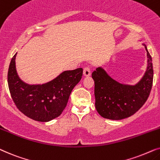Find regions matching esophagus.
Segmentation results:
<instances>
[{"instance_id":"1","label":"esophagus","mask_w":160,"mask_h":160,"mask_svg":"<svg viewBox=\"0 0 160 160\" xmlns=\"http://www.w3.org/2000/svg\"><path fill=\"white\" fill-rule=\"evenodd\" d=\"M84 76H90L91 75V69L89 67H86L83 69Z\"/></svg>"}]
</instances>
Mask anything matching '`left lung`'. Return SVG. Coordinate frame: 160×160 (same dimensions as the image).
<instances>
[{
	"label": "left lung",
	"instance_id": "1",
	"mask_svg": "<svg viewBox=\"0 0 160 160\" xmlns=\"http://www.w3.org/2000/svg\"><path fill=\"white\" fill-rule=\"evenodd\" d=\"M142 44L147 52L148 67L135 86L119 83L101 67L93 72L96 109L103 118L111 120L128 118L140 110L149 97L154 77L152 59L146 44Z\"/></svg>",
	"mask_w": 160,
	"mask_h": 160
}]
</instances>
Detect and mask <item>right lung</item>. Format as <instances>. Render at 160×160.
Wrapping results in <instances>:
<instances>
[{"label": "right lung", "instance_id": "add662e5", "mask_svg": "<svg viewBox=\"0 0 160 160\" xmlns=\"http://www.w3.org/2000/svg\"><path fill=\"white\" fill-rule=\"evenodd\" d=\"M16 55L11 60L8 71V89L16 107L37 121L46 122L58 117L67 105L72 89L81 80L82 68L63 72L45 84L28 85L17 74Z\"/></svg>", "mask_w": 160, "mask_h": 160}]
</instances>
